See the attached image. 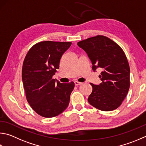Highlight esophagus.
I'll use <instances>...</instances> for the list:
<instances>
[{
  "label": "esophagus",
  "instance_id": "1",
  "mask_svg": "<svg viewBox=\"0 0 146 146\" xmlns=\"http://www.w3.org/2000/svg\"><path fill=\"white\" fill-rule=\"evenodd\" d=\"M74 83H75V86H80V85H81L82 84V83H81V82H78L77 81H75L74 82Z\"/></svg>",
  "mask_w": 146,
  "mask_h": 146
}]
</instances>
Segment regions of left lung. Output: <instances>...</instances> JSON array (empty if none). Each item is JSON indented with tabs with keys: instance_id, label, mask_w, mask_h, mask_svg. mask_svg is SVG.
<instances>
[{
	"instance_id": "1",
	"label": "left lung",
	"mask_w": 146,
	"mask_h": 146,
	"mask_svg": "<svg viewBox=\"0 0 146 146\" xmlns=\"http://www.w3.org/2000/svg\"><path fill=\"white\" fill-rule=\"evenodd\" d=\"M77 45L87 53L92 69L102 70V83H91L92 91L88 98L92 106L103 111L117 108L129 88L130 70L126 55L117 43L104 36H97L79 41Z\"/></svg>"
}]
</instances>
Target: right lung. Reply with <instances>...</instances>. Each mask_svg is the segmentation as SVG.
I'll use <instances>...</instances> for the list:
<instances>
[{
    "instance_id": "right-lung-1",
    "label": "right lung",
    "mask_w": 146,
    "mask_h": 146,
    "mask_svg": "<svg viewBox=\"0 0 146 146\" xmlns=\"http://www.w3.org/2000/svg\"><path fill=\"white\" fill-rule=\"evenodd\" d=\"M71 45V42H39L25 56L22 76L26 98L32 108L43 117L57 116L69 105L75 84H61L52 76Z\"/></svg>"
}]
</instances>
